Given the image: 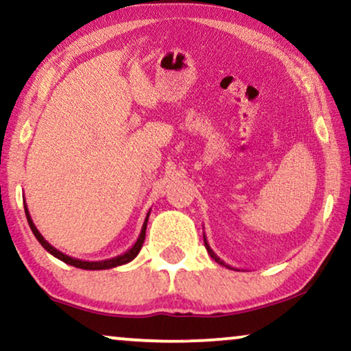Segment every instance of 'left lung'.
I'll list each match as a JSON object with an SVG mask.
<instances>
[{"instance_id":"1","label":"left lung","mask_w":351,"mask_h":351,"mask_svg":"<svg viewBox=\"0 0 351 351\" xmlns=\"http://www.w3.org/2000/svg\"><path fill=\"white\" fill-rule=\"evenodd\" d=\"M204 246H206V251H208V254H209V256H210V257H213L215 262H217V263H220V265H223V267H227V268H232V270H234V268H233V267H230V265H227V263H225V262L222 261V258H219L217 256H215V252L213 251V249H210V246H209V243H208V239H206V237H204Z\"/></svg>"}]
</instances>
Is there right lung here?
<instances>
[{
  "label": "right lung",
  "mask_w": 351,
  "mask_h": 351,
  "mask_svg": "<svg viewBox=\"0 0 351 351\" xmlns=\"http://www.w3.org/2000/svg\"><path fill=\"white\" fill-rule=\"evenodd\" d=\"M25 204V203H23ZM25 208V215H27V220H28V225H30L33 234H35L38 241L43 247L46 249L47 252L52 254V256L59 258V261L69 263V265H73L76 268H81V270H107V268H114V267H119V265H124V263L134 261V258L137 257V254L141 252L142 249V244H143V239H145V230H147V222H148V215L150 213L147 214L145 220H143V225H142V230H141V234H138L137 241L134 243V246L131 249H128L126 252L121 254V256H117V257H112V258H107V261H99V262H88V261H80V258H73L70 256H66V254L60 252L59 249H56L54 246H51L49 243L46 241L45 238H43V234L38 232V228L35 227V223H33V220L30 217V213H28V208L27 206H23Z\"/></svg>",
  "instance_id": "1"
}]
</instances>
